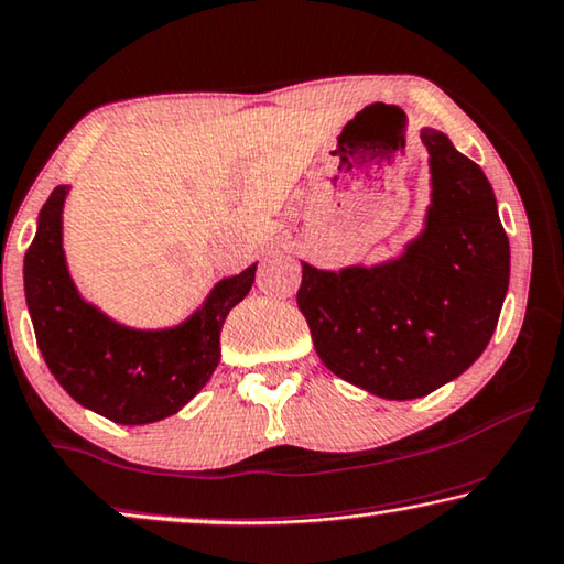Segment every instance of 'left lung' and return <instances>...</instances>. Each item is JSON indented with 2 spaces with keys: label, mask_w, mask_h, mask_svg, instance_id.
<instances>
[{
  "label": "left lung",
  "mask_w": 564,
  "mask_h": 564,
  "mask_svg": "<svg viewBox=\"0 0 564 564\" xmlns=\"http://www.w3.org/2000/svg\"><path fill=\"white\" fill-rule=\"evenodd\" d=\"M427 228L397 262L343 272L302 264L297 305L321 361L383 399H417L484 354L509 290V239L484 170L424 129Z\"/></svg>",
  "instance_id": "left-lung-1"
}]
</instances>
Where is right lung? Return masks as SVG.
Masks as SVG:
<instances>
[{
	"mask_svg": "<svg viewBox=\"0 0 564 564\" xmlns=\"http://www.w3.org/2000/svg\"><path fill=\"white\" fill-rule=\"evenodd\" d=\"M68 187L40 210L24 254V297L47 369L78 404L119 424L165 420L206 387L221 358V328L254 284L257 264L221 280L181 328L129 330L86 305L73 288L61 247Z\"/></svg>",
	"mask_w": 564,
	"mask_h": 564,
	"instance_id": "right-lung-1",
	"label": "right lung"
}]
</instances>
